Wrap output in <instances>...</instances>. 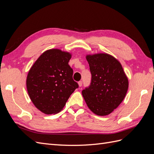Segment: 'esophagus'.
<instances>
[{
    "label": "esophagus",
    "instance_id": "obj_1",
    "mask_svg": "<svg viewBox=\"0 0 154 154\" xmlns=\"http://www.w3.org/2000/svg\"><path fill=\"white\" fill-rule=\"evenodd\" d=\"M82 81H80L78 82V85H79V87H82Z\"/></svg>",
    "mask_w": 154,
    "mask_h": 154
}]
</instances>
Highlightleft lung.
Listing matches in <instances>:
<instances>
[{
	"label": "left lung",
	"mask_w": 154,
	"mask_h": 154,
	"mask_svg": "<svg viewBox=\"0 0 154 154\" xmlns=\"http://www.w3.org/2000/svg\"><path fill=\"white\" fill-rule=\"evenodd\" d=\"M91 73L90 85L82 91L90 110L98 116L110 114L120 105L128 88L121 63L108 54L87 56Z\"/></svg>",
	"instance_id": "left-lung-1"
}]
</instances>
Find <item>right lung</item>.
Segmentation results:
<instances>
[{
    "mask_svg": "<svg viewBox=\"0 0 154 154\" xmlns=\"http://www.w3.org/2000/svg\"><path fill=\"white\" fill-rule=\"evenodd\" d=\"M71 55L60 49L45 51L27 74L28 94L37 109L46 114L58 113L66 105L78 83L69 65Z\"/></svg>",
    "mask_w": 154,
    "mask_h": 154,
    "instance_id": "add662e5",
    "label": "right lung"
}]
</instances>
